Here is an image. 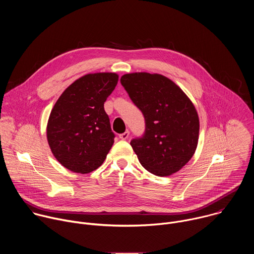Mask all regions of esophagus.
I'll return each mask as SVG.
<instances>
[{
	"mask_svg": "<svg viewBox=\"0 0 254 254\" xmlns=\"http://www.w3.org/2000/svg\"><path fill=\"white\" fill-rule=\"evenodd\" d=\"M128 136H129V131H128V130H126L124 133H121V134H120V138H121V139H124V140L127 139Z\"/></svg>",
	"mask_w": 254,
	"mask_h": 254,
	"instance_id": "esophagus-1",
	"label": "esophagus"
}]
</instances>
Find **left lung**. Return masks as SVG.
I'll return each instance as SVG.
<instances>
[{"instance_id":"left-lung-1","label":"left lung","mask_w":254,"mask_h":254,"mask_svg":"<svg viewBox=\"0 0 254 254\" xmlns=\"http://www.w3.org/2000/svg\"><path fill=\"white\" fill-rule=\"evenodd\" d=\"M132 102L142 113L146 130L130 146L150 173L170 176L193 157L199 138V118L190 98L161 74L134 72L121 78Z\"/></svg>"}]
</instances>
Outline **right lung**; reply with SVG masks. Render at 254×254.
Returning <instances> with one entry per match:
<instances>
[{
  "mask_svg": "<svg viewBox=\"0 0 254 254\" xmlns=\"http://www.w3.org/2000/svg\"><path fill=\"white\" fill-rule=\"evenodd\" d=\"M119 75L112 72L86 74L70 84L54 104L47 124L52 154L66 169L87 174L102 165L115 141L106 98Z\"/></svg>",
  "mask_w": 254,
  "mask_h": 254,
  "instance_id": "obj_1",
  "label": "right lung"
}]
</instances>
